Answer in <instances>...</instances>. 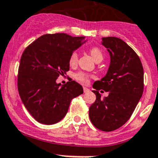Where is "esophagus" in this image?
<instances>
[{"label":"esophagus","mask_w":158,"mask_h":158,"mask_svg":"<svg viewBox=\"0 0 158 158\" xmlns=\"http://www.w3.org/2000/svg\"><path fill=\"white\" fill-rule=\"evenodd\" d=\"M83 90H84V93H88L90 91V90L88 88H86V87H83Z\"/></svg>","instance_id":"esophagus-1"}]
</instances>
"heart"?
I'll list each match as a JSON object with an SVG mask.
<instances>
[{"instance_id": "b5f03b06", "label": "heart", "mask_w": 158, "mask_h": 158, "mask_svg": "<svg viewBox=\"0 0 158 158\" xmlns=\"http://www.w3.org/2000/svg\"><path fill=\"white\" fill-rule=\"evenodd\" d=\"M89 52L91 56H93V58L97 61V62H100L102 61L104 58V53L102 51V49L98 47H93L89 49ZM78 62V53L77 52L74 51L71 53L69 58V64L70 66H75L77 65ZM74 79L77 81V82L81 83V84L86 85L88 84L89 81V79L92 77L91 75L86 73L84 72H77L76 73H74L73 75Z\"/></svg>"}]
</instances>
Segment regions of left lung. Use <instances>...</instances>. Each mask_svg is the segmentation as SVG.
Wrapping results in <instances>:
<instances>
[{"instance_id": "8db88e82", "label": "left lung", "mask_w": 158, "mask_h": 158, "mask_svg": "<svg viewBox=\"0 0 158 158\" xmlns=\"http://www.w3.org/2000/svg\"><path fill=\"white\" fill-rule=\"evenodd\" d=\"M102 44L110 52V65L107 74L93 85L96 101L89 116L97 129L105 132L118 129L130 118L144 90V71L139 56L121 39L102 38ZM109 92L100 98L99 91Z\"/></svg>"}]
</instances>
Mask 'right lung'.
I'll use <instances>...</instances> for the list:
<instances>
[{
  "mask_svg": "<svg viewBox=\"0 0 158 158\" xmlns=\"http://www.w3.org/2000/svg\"><path fill=\"white\" fill-rule=\"evenodd\" d=\"M83 37L65 33L42 35L25 48L17 75V89L24 106L36 121L44 125L60 121L73 98L83 94L75 81L62 87L56 80L69 70V58L81 45Z\"/></svg>",
  "mask_w": 158,
  "mask_h": 158,
  "instance_id": "obj_1",
  "label": "right lung"
}]
</instances>
